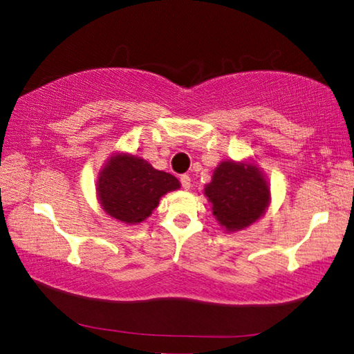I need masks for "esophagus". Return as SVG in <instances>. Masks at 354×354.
I'll list each match as a JSON object with an SVG mask.
<instances>
[{"mask_svg":"<svg viewBox=\"0 0 354 354\" xmlns=\"http://www.w3.org/2000/svg\"><path fill=\"white\" fill-rule=\"evenodd\" d=\"M180 182H182V187L185 189L191 188V178H189V176H187V174H183V176L180 177Z\"/></svg>","mask_w":354,"mask_h":354,"instance_id":"1","label":"esophagus"}]
</instances>
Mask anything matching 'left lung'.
<instances>
[{
  "label": "left lung",
  "instance_id": "obj_1",
  "mask_svg": "<svg viewBox=\"0 0 354 354\" xmlns=\"http://www.w3.org/2000/svg\"><path fill=\"white\" fill-rule=\"evenodd\" d=\"M203 194L216 221L225 232H241L263 218L270 203L269 182L250 160H224L218 165Z\"/></svg>",
  "mask_w": 354,
  "mask_h": 354
}]
</instances>
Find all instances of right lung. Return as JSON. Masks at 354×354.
<instances>
[{
	"label": "right lung",
	"instance_id": "add662e5",
	"mask_svg": "<svg viewBox=\"0 0 354 354\" xmlns=\"http://www.w3.org/2000/svg\"><path fill=\"white\" fill-rule=\"evenodd\" d=\"M180 188L172 174L158 171L138 155L115 152L97 174L96 194L110 218L127 225L145 222L169 191Z\"/></svg>",
	"mask_w": 354,
	"mask_h": 354
}]
</instances>
